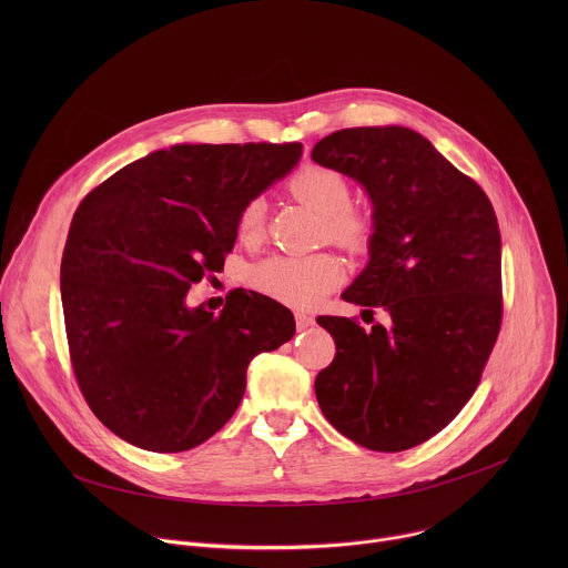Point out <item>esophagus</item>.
<instances>
[{
  "mask_svg": "<svg viewBox=\"0 0 568 568\" xmlns=\"http://www.w3.org/2000/svg\"><path fill=\"white\" fill-rule=\"evenodd\" d=\"M296 328L298 331H305V328H310V326H314V316H310V314H303V312H296Z\"/></svg>",
  "mask_w": 568,
  "mask_h": 568,
  "instance_id": "1",
  "label": "esophagus"
}]
</instances>
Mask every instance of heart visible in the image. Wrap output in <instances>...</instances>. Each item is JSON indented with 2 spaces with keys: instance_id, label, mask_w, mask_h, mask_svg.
Returning <instances> with one entry per match:
<instances>
[{
  "instance_id": "1",
  "label": "heart",
  "mask_w": 568,
  "mask_h": 568,
  "mask_svg": "<svg viewBox=\"0 0 568 568\" xmlns=\"http://www.w3.org/2000/svg\"><path fill=\"white\" fill-rule=\"evenodd\" d=\"M287 186L296 200L323 215V229L333 242L353 252L368 247L375 222L366 211L351 206V184L339 171L310 164L296 171ZM265 213V200L261 195L250 197L235 217L237 235L242 240L261 237ZM342 281L344 265L333 254L274 256L252 270L254 287L296 307L314 305Z\"/></svg>"
}]
</instances>
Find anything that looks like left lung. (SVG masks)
I'll list each match as a JSON object with an SVG mask.
<instances>
[{"instance_id":"left-lung-1","label":"left lung","mask_w":568,"mask_h":568,"mask_svg":"<svg viewBox=\"0 0 568 568\" xmlns=\"http://www.w3.org/2000/svg\"><path fill=\"white\" fill-rule=\"evenodd\" d=\"M312 159L366 189L371 261L342 296L390 316L371 331L316 318L337 348L314 379L318 407L353 443L404 452L458 416L497 344L499 222L483 189L409 128L337 130Z\"/></svg>"}]
</instances>
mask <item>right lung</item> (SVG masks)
<instances>
[{"instance_id":"obj_1","label":"right lung","mask_w":568,"mask_h":568,"mask_svg":"<svg viewBox=\"0 0 568 568\" xmlns=\"http://www.w3.org/2000/svg\"><path fill=\"white\" fill-rule=\"evenodd\" d=\"M301 143H182L99 184L73 213L60 265L69 357L94 416L125 443L186 452L235 414L247 366L294 337L292 312L233 290L186 305L224 267L235 217L285 178Z\"/></svg>"}]
</instances>
